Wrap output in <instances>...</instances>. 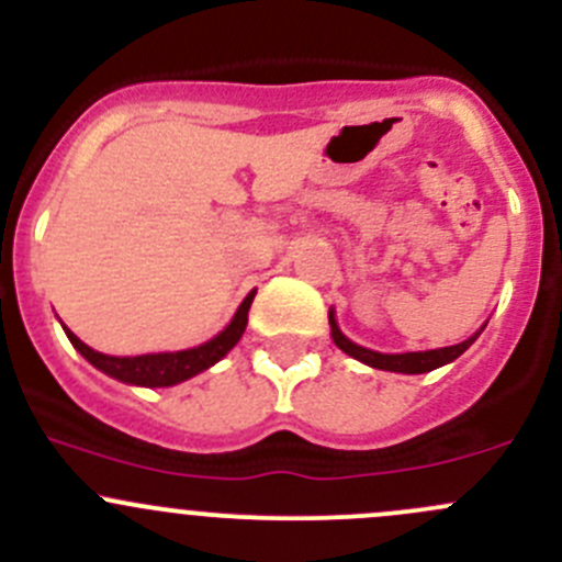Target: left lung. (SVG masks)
<instances>
[{
    "mask_svg": "<svg viewBox=\"0 0 562 562\" xmlns=\"http://www.w3.org/2000/svg\"><path fill=\"white\" fill-rule=\"evenodd\" d=\"M327 319H330V336L333 341H336V347L341 349V352H347L349 358L360 360V363L371 366V369H382V371H398V374H426V371H435L440 369V366L451 363V360H457L459 355L464 352V349L470 347L472 341H475L477 336H481V330L486 325L481 327V330L475 333V336H470L468 341L462 344H453V347H442V349H429V352H404V355H382V352H374V349H366V347H358L355 341H349L347 336H344L341 330H338L336 325V316H333V311L327 314Z\"/></svg>",
    "mask_w": 562,
    "mask_h": 562,
    "instance_id": "left-lung-1",
    "label": "left lung"
}]
</instances>
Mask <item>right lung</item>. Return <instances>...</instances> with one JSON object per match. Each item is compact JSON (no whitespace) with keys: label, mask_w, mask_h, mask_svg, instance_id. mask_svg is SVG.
Masks as SVG:
<instances>
[{"label":"right lung","mask_w":562,"mask_h":562,"mask_svg":"<svg viewBox=\"0 0 562 562\" xmlns=\"http://www.w3.org/2000/svg\"><path fill=\"white\" fill-rule=\"evenodd\" d=\"M254 294H257V289L243 300L237 314L232 316V322L218 333V336L199 344V347L193 349H182V352H155V355H136V358H114V355L94 352L92 347H87V344L81 341L76 333H70L68 327H65V333H68L70 344H74V347L90 360L94 369L103 371V374L114 376V380L120 382H127V385L169 387V385H177V382H186L191 380V376L202 374L204 369L218 363V360L224 358L237 341H240V336L246 333V325H248V308H251L254 303Z\"/></svg>","instance_id":"right-lung-1"}]
</instances>
